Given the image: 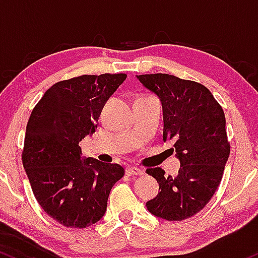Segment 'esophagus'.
<instances>
[{
	"label": "esophagus",
	"mask_w": 258,
	"mask_h": 258,
	"mask_svg": "<svg viewBox=\"0 0 258 258\" xmlns=\"http://www.w3.org/2000/svg\"><path fill=\"white\" fill-rule=\"evenodd\" d=\"M126 174L128 175H141L144 174V170H141L138 167H129L126 168Z\"/></svg>",
	"instance_id": "34e87169"
}]
</instances>
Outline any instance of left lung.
Instances as JSON below:
<instances>
[{"mask_svg":"<svg viewBox=\"0 0 258 258\" xmlns=\"http://www.w3.org/2000/svg\"><path fill=\"white\" fill-rule=\"evenodd\" d=\"M137 78L160 98L163 140L172 141L180 162L176 176L160 167L146 170L160 185L146 207L158 218L184 221L206 206L222 180L230 153L224 112L202 84L162 73Z\"/></svg>","mask_w":258,"mask_h":258,"instance_id":"8db88e82","label":"left lung"}]
</instances>
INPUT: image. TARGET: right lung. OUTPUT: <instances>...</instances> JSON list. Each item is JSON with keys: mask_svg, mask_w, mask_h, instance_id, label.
Masks as SVG:
<instances>
[{"mask_svg": "<svg viewBox=\"0 0 258 258\" xmlns=\"http://www.w3.org/2000/svg\"><path fill=\"white\" fill-rule=\"evenodd\" d=\"M126 74L82 75L56 83L29 118L22 160L34 195L51 218L86 228L105 216L124 168L83 158L79 143L91 137L103 106Z\"/></svg>", "mask_w": 258, "mask_h": 258, "instance_id": "1", "label": "right lung"}]
</instances>
